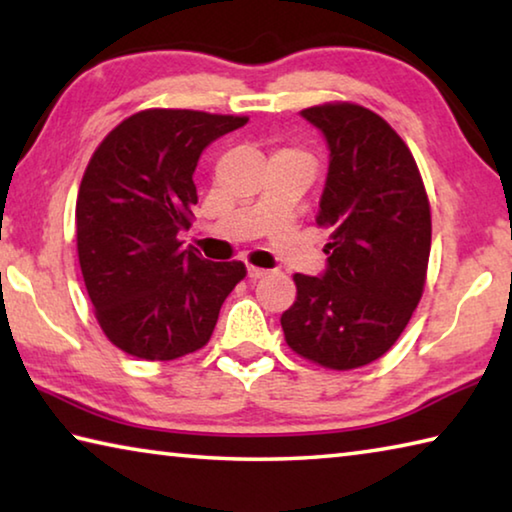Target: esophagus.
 I'll return each instance as SVG.
<instances>
[{"label": "esophagus", "instance_id": "1", "mask_svg": "<svg viewBox=\"0 0 512 512\" xmlns=\"http://www.w3.org/2000/svg\"><path fill=\"white\" fill-rule=\"evenodd\" d=\"M268 271L266 268H259V266H248V277H253V280H259V277H266Z\"/></svg>", "mask_w": 512, "mask_h": 512}]
</instances>
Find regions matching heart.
I'll return each instance as SVG.
<instances>
[{"label": "heart", "instance_id": "obj_1", "mask_svg": "<svg viewBox=\"0 0 512 512\" xmlns=\"http://www.w3.org/2000/svg\"><path fill=\"white\" fill-rule=\"evenodd\" d=\"M277 155H296V158H305V155L298 153V151H282V153H277Z\"/></svg>", "mask_w": 512, "mask_h": 512}]
</instances>
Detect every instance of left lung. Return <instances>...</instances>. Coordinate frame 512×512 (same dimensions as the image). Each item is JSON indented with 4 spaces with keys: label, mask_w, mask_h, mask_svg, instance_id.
<instances>
[{
    "label": "left lung",
    "mask_w": 512,
    "mask_h": 512,
    "mask_svg": "<svg viewBox=\"0 0 512 512\" xmlns=\"http://www.w3.org/2000/svg\"><path fill=\"white\" fill-rule=\"evenodd\" d=\"M329 149L316 223L327 266L293 275L298 296L280 323L289 348L352 370L393 348L418 307L431 250V212L409 146L375 112L325 103L300 112Z\"/></svg>",
    "instance_id": "left-lung-1"
}]
</instances>
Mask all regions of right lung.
I'll list each match as a JSON object with an SVG mask.
<instances>
[{"instance_id": "right-lung-1", "label": "right lung", "mask_w": 512, "mask_h": 512, "mask_svg": "<svg viewBox=\"0 0 512 512\" xmlns=\"http://www.w3.org/2000/svg\"><path fill=\"white\" fill-rule=\"evenodd\" d=\"M248 117L153 108L110 131L83 173L76 248L103 334L146 361H171L210 341L241 262L183 248L198 203L201 153Z\"/></svg>"}]
</instances>
